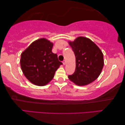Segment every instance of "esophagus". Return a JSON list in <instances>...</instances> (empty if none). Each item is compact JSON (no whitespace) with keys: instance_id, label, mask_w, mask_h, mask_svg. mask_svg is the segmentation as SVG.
<instances>
[{"instance_id":"obj_1","label":"esophagus","mask_w":125,"mask_h":125,"mask_svg":"<svg viewBox=\"0 0 125 125\" xmlns=\"http://www.w3.org/2000/svg\"><path fill=\"white\" fill-rule=\"evenodd\" d=\"M62 64H64V65H65V64H66V61H65V60H64V61H62Z\"/></svg>"}]
</instances>
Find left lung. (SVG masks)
I'll return each instance as SVG.
<instances>
[{"mask_svg":"<svg viewBox=\"0 0 125 125\" xmlns=\"http://www.w3.org/2000/svg\"><path fill=\"white\" fill-rule=\"evenodd\" d=\"M76 58L74 73L68 78L75 84L85 86L97 79L104 67V55L101 50L90 39L79 36L69 42Z\"/></svg>","mask_w":125,"mask_h":125,"instance_id":"8db88e82","label":"left lung"}]
</instances>
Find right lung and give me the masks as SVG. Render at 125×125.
Wrapping results in <instances>:
<instances>
[{"label":"right lung","mask_w":125,"mask_h":125,"mask_svg":"<svg viewBox=\"0 0 125 125\" xmlns=\"http://www.w3.org/2000/svg\"><path fill=\"white\" fill-rule=\"evenodd\" d=\"M53 43L45 38L38 39L21 54L20 66L22 73L33 84L42 86L53 79L55 71L62 63L52 52Z\"/></svg>","instance_id":"1"}]
</instances>
